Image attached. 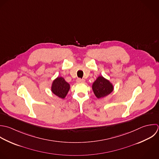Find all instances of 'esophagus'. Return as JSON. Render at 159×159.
<instances>
[{
  "label": "esophagus",
  "mask_w": 159,
  "mask_h": 159,
  "mask_svg": "<svg viewBox=\"0 0 159 159\" xmlns=\"http://www.w3.org/2000/svg\"><path fill=\"white\" fill-rule=\"evenodd\" d=\"M77 82V83H84L85 82V80L83 79H80V78H78L77 80H76Z\"/></svg>",
  "instance_id": "obj_1"
}]
</instances>
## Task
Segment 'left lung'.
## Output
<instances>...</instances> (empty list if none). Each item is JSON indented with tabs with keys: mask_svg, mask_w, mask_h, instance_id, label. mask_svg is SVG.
Masks as SVG:
<instances>
[{
	"mask_svg": "<svg viewBox=\"0 0 159 159\" xmlns=\"http://www.w3.org/2000/svg\"><path fill=\"white\" fill-rule=\"evenodd\" d=\"M92 90L94 94L98 98H103L113 90V85L103 76H99L93 83Z\"/></svg>",
	"mask_w": 159,
	"mask_h": 159,
	"instance_id": "obj_1",
	"label": "left lung"
}]
</instances>
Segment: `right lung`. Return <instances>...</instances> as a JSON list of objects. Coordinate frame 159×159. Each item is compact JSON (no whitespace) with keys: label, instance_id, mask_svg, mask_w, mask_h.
Here are the masks:
<instances>
[{"label":"right lung","instance_id":"obj_1","mask_svg":"<svg viewBox=\"0 0 159 159\" xmlns=\"http://www.w3.org/2000/svg\"><path fill=\"white\" fill-rule=\"evenodd\" d=\"M70 89V85L63 77H57L52 84V92L61 98H64Z\"/></svg>","mask_w":159,"mask_h":159}]
</instances>
